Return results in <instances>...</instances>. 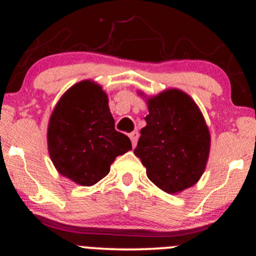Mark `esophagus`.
<instances>
[{"instance_id":"34e87169","label":"esophagus","mask_w":256,"mask_h":256,"mask_svg":"<svg viewBox=\"0 0 256 256\" xmlns=\"http://www.w3.org/2000/svg\"><path fill=\"white\" fill-rule=\"evenodd\" d=\"M128 137H130V140H131L132 146H136V143H137V140H138V132H137V131H134V132H131V134H128Z\"/></svg>"}]
</instances>
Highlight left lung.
Segmentation results:
<instances>
[{"label": "left lung", "mask_w": 256, "mask_h": 256, "mask_svg": "<svg viewBox=\"0 0 256 256\" xmlns=\"http://www.w3.org/2000/svg\"><path fill=\"white\" fill-rule=\"evenodd\" d=\"M148 110L134 155L161 190L183 192L196 184L208 160L210 136L204 116L192 98L177 89L149 98Z\"/></svg>", "instance_id": "8db88e82"}]
</instances>
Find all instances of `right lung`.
Wrapping results in <instances>:
<instances>
[{
    "instance_id": "right-lung-1",
    "label": "right lung",
    "mask_w": 256,
    "mask_h": 256,
    "mask_svg": "<svg viewBox=\"0 0 256 256\" xmlns=\"http://www.w3.org/2000/svg\"><path fill=\"white\" fill-rule=\"evenodd\" d=\"M48 149L61 174L90 186L106 177L116 158L132 146L130 138L116 130L102 88L84 80L73 85L52 112Z\"/></svg>"
}]
</instances>
